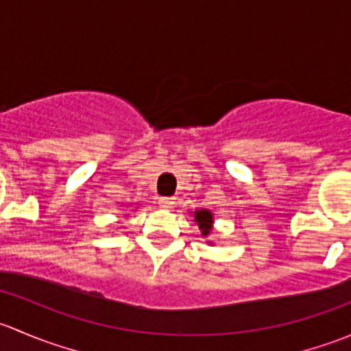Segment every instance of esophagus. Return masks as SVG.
<instances>
[{
	"mask_svg": "<svg viewBox=\"0 0 351 351\" xmlns=\"http://www.w3.org/2000/svg\"><path fill=\"white\" fill-rule=\"evenodd\" d=\"M159 207L161 208H173V205H175V198L171 197H161L159 198Z\"/></svg>",
	"mask_w": 351,
	"mask_h": 351,
	"instance_id": "esophagus-1",
	"label": "esophagus"
}]
</instances>
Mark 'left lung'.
I'll return each instance as SVG.
<instances>
[{
	"label": "left lung",
	"mask_w": 351,
	"mask_h": 351,
	"mask_svg": "<svg viewBox=\"0 0 351 351\" xmlns=\"http://www.w3.org/2000/svg\"><path fill=\"white\" fill-rule=\"evenodd\" d=\"M195 222L200 228L202 236H208L212 231V224H214V215L207 208H200V210H195Z\"/></svg>",
	"instance_id": "8db88e82"
}]
</instances>
